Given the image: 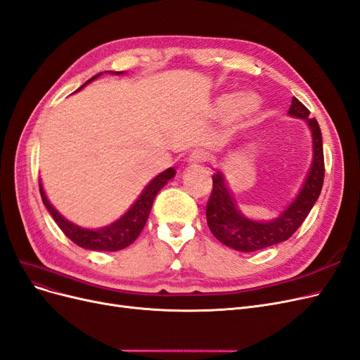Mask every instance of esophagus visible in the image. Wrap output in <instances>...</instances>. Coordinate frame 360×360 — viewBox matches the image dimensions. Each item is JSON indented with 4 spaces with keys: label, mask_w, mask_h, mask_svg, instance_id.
<instances>
[{
    "label": "esophagus",
    "mask_w": 360,
    "mask_h": 360,
    "mask_svg": "<svg viewBox=\"0 0 360 360\" xmlns=\"http://www.w3.org/2000/svg\"><path fill=\"white\" fill-rule=\"evenodd\" d=\"M205 160H207V155H205L204 152H201V150H196V152H193V153L189 156L188 164H189L191 167H196V165H200V164L205 162Z\"/></svg>",
    "instance_id": "1"
}]
</instances>
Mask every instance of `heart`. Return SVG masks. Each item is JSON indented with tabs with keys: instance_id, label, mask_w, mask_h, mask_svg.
I'll return each instance as SVG.
<instances>
[{
	"instance_id": "b5f03b06",
	"label": "heart",
	"mask_w": 360,
	"mask_h": 360,
	"mask_svg": "<svg viewBox=\"0 0 360 360\" xmlns=\"http://www.w3.org/2000/svg\"><path fill=\"white\" fill-rule=\"evenodd\" d=\"M237 108V117L238 120H245L255 116L260 108V100L255 94H245L240 100L235 94H225L217 96L214 103V111L217 115H228Z\"/></svg>"
}]
</instances>
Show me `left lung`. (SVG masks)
Wrapping results in <instances>:
<instances>
[{"instance_id":"8db88e82","label":"left lung","mask_w":360,"mask_h":360,"mask_svg":"<svg viewBox=\"0 0 360 360\" xmlns=\"http://www.w3.org/2000/svg\"><path fill=\"white\" fill-rule=\"evenodd\" d=\"M290 117L302 119L311 132L313 159L300 192L293 201L272 220H253L245 217L237 205L223 172L214 169L213 192L207 202V223L214 237L237 252H256L286 241L296 232L311 212L321 192L325 177L323 141L320 127L309 117L308 108L293 96L289 108Z\"/></svg>"}]
</instances>
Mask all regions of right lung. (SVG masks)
<instances>
[{
  "label": "right lung",
  "instance_id": "add662e5",
  "mask_svg": "<svg viewBox=\"0 0 360 360\" xmlns=\"http://www.w3.org/2000/svg\"><path fill=\"white\" fill-rule=\"evenodd\" d=\"M105 72L115 74V76H122V74H125V71H105ZM101 74L103 72L96 74V76L89 79L84 84H82L76 92L83 89L84 86L91 83L92 80L100 77ZM174 176H176V169L172 167L160 172V174H158L153 180L148 181V184L143 189V192L140 193L137 200L134 201V204L128 208V212L125 214L120 216L113 223H110V225L96 228V229L82 228L62 216L51 204V201L47 200L41 180H40V193H41L43 204L49 210V213L52 214L53 220L58 223L60 231L64 232L72 243H76L77 245L82 247V249H86V250L117 252L131 245L135 240L139 238L140 232L146 225L147 217L150 214V210L158 192L162 189Z\"/></svg>",
  "mask_w": 360,
  "mask_h": 360
}]
</instances>
